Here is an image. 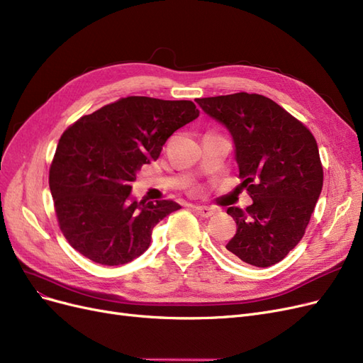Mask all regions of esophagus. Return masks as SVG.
<instances>
[{
  "label": "esophagus",
  "instance_id": "esophagus-1",
  "mask_svg": "<svg viewBox=\"0 0 363 363\" xmlns=\"http://www.w3.org/2000/svg\"><path fill=\"white\" fill-rule=\"evenodd\" d=\"M195 213L198 216H201V218H210L211 215L215 213V210L211 208V207H207V206H196L195 207Z\"/></svg>",
  "mask_w": 363,
  "mask_h": 363
}]
</instances>
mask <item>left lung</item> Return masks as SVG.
Returning a JSON list of instances; mask_svg holds the SVG:
<instances>
[{
  "mask_svg": "<svg viewBox=\"0 0 363 363\" xmlns=\"http://www.w3.org/2000/svg\"><path fill=\"white\" fill-rule=\"evenodd\" d=\"M233 136L239 176L252 204L227 213L237 231L228 252L255 267L284 259L302 240L323 187L314 135L272 99L235 93L196 99Z\"/></svg>",
  "mask_w": 363,
  "mask_h": 363,
  "instance_id": "8db88e82",
  "label": "left lung"
}]
</instances>
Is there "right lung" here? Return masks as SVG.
<instances>
[{"label":"right lung","instance_id":"obj_1","mask_svg":"<svg viewBox=\"0 0 363 363\" xmlns=\"http://www.w3.org/2000/svg\"><path fill=\"white\" fill-rule=\"evenodd\" d=\"M198 116L191 101L129 96L61 135L49 187L73 249L102 266L126 264L147 251L155 225L182 207L169 199L136 201L130 184L169 136Z\"/></svg>","mask_w":363,"mask_h":363}]
</instances>
